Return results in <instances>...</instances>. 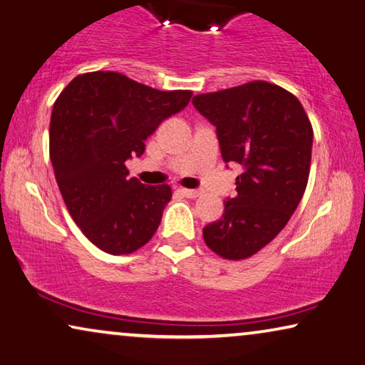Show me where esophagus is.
Here are the masks:
<instances>
[{"label": "esophagus", "mask_w": 365, "mask_h": 365, "mask_svg": "<svg viewBox=\"0 0 365 365\" xmlns=\"http://www.w3.org/2000/svg\"><path fill=\"white\" fill-rule=\"evenodd\" d=\"M180 192L187 198H197V197H200V195H201L200 190H190V188H180Z\"/></svg>", "instance_id": "1"}]
</instances>
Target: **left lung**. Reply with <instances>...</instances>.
<instances>
[{
	"mask_svg": "<svg viewBox=\"0 0 365 365\" xmlns=\"http://www.w3.org/2000/svg\"><path fill=\"white\" fill-rule=\"evenodd\" d=\"M216 126L225 162H237L235 198L203 227L206 246L222 259H247L267 246L295 213L312 162L313 128L295 95L255 80L193 96Z\"/></svg>",
	"mask_w": 365,
	"mask_h": 365,
	"instance_id": "8db88e82",
	"label": "left lung"
}]
</instances>
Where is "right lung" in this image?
Returning a JSON list of instances; mask_svg holds the SVG:
<instances>
[{"label":"right lung","mask_w":365,"mask_h":365,"mask_svg":"<svg viewBox=\"0 0 365 365\" xmlns=\"http://www.w3.org/2000/svg\"><path fill=\"white\" fill-rule=\"evenodd\" d=\"M192 95L150 88L118 72H90L75 77L53 103L48 150L58 190L101 251H138L159 227L172 188L130 178L126 160L143 155L144 140Z\"/></svg>","instance_id":"right-lung-1"}]
</instances>
